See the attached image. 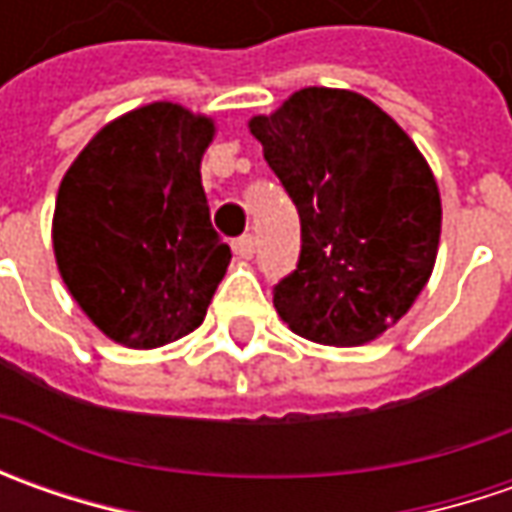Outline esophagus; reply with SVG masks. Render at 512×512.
<instances>
[{"mask_svg": "<svg viewBox=\"0 0 512 512\" xmlns=\"http://www.w3.org/2000/svg\"><path fill=\"white\" fill-rule=\"evenodd\" d=\"M233 253H236L239 259H250V256L256 253V239H253V236H239V239L233 242Z\"/></svg>", "mask_w": 512, "mask_h": 512, "instance_id": "1", "label": "esophagus"}]
</instances>
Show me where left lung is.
Returning a JSON list of instances; mask_svg holds the SVG:
<instances>
[{"label": "left lung", "instance_id": "8db88e82", "mask_svg": "<svg viewBox=\"0 0 512 512\" xmlns=\"http://www.w3.org/2000/svg\"><path fill=\"white\" fill-rule=\"evenodd\" d=\"M247 128L302 222L276 313L310 342L379 339L419 299L439 253L442 196L422 150L367 96L339 88L296 90Z\"/></svg>", "mask_w": 512, "mask_h": 512}]
</instances>
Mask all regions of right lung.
I'll list each match as a JSON object with an SVG mask.
<instances>
[{
    "label": "right lung",
    "instance_id": "right-lung-1",
    "mask_svg": "<svg viewBox=\"0 0 512 512\" xmlns=\"http://www.w3.org/2000/svg\"><path fill=\"white\" fill-rule=\"evenodd\" d=\"M213 136L205 113L150 102L99 130L59 185V276L113 342L150 350L205 322L230 265L199 170Z\"/></svg>",
    "mask_w": 512,
    "mask_h": 512
}]
</instances>
